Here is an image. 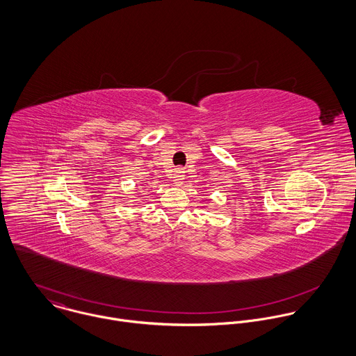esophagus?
<instances>
[{
    "instance_id": "obj_1",
    "label": "esophagus",
    "mask_w": 356,
    "mask_h": 356,
    "mask_svg": "<svg viewBox=\"0 0 356 356\" xmlns=\"http://www.w3.org/2000/svg\"><path fill=\"white\" fill-rule=\"evenodd\" d=\"M184 179H185V175H184V171L181 170V168H178L177 171H175V174H174V177H172V182L177 185V186H179V185H182V182H184Z\"/></svg>"
}]
</instances>
